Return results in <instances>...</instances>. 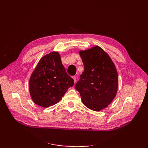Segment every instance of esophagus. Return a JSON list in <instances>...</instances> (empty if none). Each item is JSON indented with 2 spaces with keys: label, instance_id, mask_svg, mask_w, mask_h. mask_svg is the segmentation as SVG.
Segmentation results:
<instances>
[{
  "label": "esophagus",
  "instance_id": "1",
  "mask_svg": "<svg viewBox=\"0 0 148 148\" xmlns=\"http://www.w3.org/2000/svg\"><path fill=\"white\" fill-rule=\"evenodd\" d=\"M73 79H74V82H75V83L77 82V77H76V76H73Z\"/></svg>",
  "mask_w": 148,
  "mask_h": 148
}]
</instances>
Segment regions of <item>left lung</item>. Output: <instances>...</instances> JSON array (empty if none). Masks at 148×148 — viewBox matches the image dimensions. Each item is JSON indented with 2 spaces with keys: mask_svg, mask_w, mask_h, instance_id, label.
<instances>
[{
  "mask_svg": "<svg viewBox=\"0 0 148 148\" xmlns=\"http://www.w3.org/2000/svg\"><path fill=\"white\" fill-rule=\"evenodd\" d=\"M84 71L75 88L83 104L95 111L106 108L118 89V73L110 57L99 46L79 51Z\"/></svg>",
  "mask_w": 148,
  "mask_h": 148,
  "instance_id": "8db88e82",
  "label": "left lung"
}]
</instances>
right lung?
Instances as JSON below:
<instances>
[{
  "mask_svg": "<svg viewBox=\"0 0 148 148\" xmlns=\"http://www.w3.org/2000/svg\"><path fill=\"white\" fill-rule=\"evenodd\" d=\"M73 84L59 53L52 52L42 57L33 71L29 82V92L36 104L48 107L59 102Z\"/></svg>",
  "mask_w": 148,
  "mask_h": 148,
  "instance_id": "1",
  "label": "right lung"
}]
</instances>
